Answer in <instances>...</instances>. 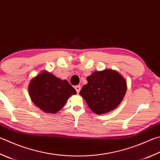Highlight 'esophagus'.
Masks as SVG:
<instances>
[{"mask_svg":"<svg viewBox=\"0 0 160 160\" xmlns=\"http://www.w3.org/2000/svg\"><path fill=\"white\" fill-rule=\"evenodd\" d=\"M74 88H75V90H76L77 93H78H78L80 92V89H81V87H80V85H77V86H75Z\"/></svg>","mask_w":160,"mask_h":160,"instance_id":"1","label":"esophagus"}]
</instances>
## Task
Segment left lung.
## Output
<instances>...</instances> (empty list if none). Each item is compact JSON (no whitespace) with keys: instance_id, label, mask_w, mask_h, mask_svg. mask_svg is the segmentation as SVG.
Here are the masks:
<instances>
[{"instance_id":"8db88e82","label":"left lung","mask_w":160,"mask_h":160,"mask_svg":"<svg viewBox=\"0 0 160 160\" xmlns=\"http://www.w3.org/2000/svg\"><path fill=\"white\" fill-rule=\"evenodd\" d=\"M80 92L89 108L97 115L112 111L121 103L127 92V81L112 69L94 71Z\"/></svg>"}]
</instances>
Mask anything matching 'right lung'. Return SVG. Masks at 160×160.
Here are the masks:
<instances>
[{"mask_svg":"<svg viewBox=\"0 0 160 160\" xmlns=\"http://www.w3.org/2000/svg\"><path fill=\"white\" fill-rule=\"evenodd\" d=\"M28 94L35 105L45 113H57L76 91L66 80L43 71L31 80Z\"/></svg>","mask_w":160,"mask_h":160,"instance_id":"right-lung-1","label":"right lung"}]
</instances>
